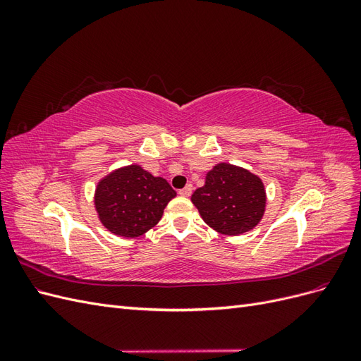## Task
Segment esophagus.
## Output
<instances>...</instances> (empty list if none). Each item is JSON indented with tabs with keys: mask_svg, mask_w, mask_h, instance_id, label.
<instances>
[{
	"mask_svg": "<svg viewBox=\"0 0 361 361\" xmlns=\"http://www.w3.org/2000/svg\"><path fill=\"white\" fill-rule=\"evenodd\" d=\"M191 192H192V187H191V185H187V187H185L183 190L179 191V194L182 195V197H190Z\"/></svg>",
	"mask_w": 361,
	"mask_h": 361,
	"instance_id": "1",
	"label": "esophagus"
}]
</instances>
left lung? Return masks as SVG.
Listing matches in <instances>:
<instances>
[{
	"label": "left lung",
	"instance_id": "8db88e82",
	"mask_svg": "<svg viewBox=\"0 0 361 361\" xmlns=\"http://www.w3.org/2000/svg\"><path fill=\"white\" fill-rule=\"evenodd\" d=\"M203 221L221 235L236 236L255 228L265 214L264 182L251 171L220 162L207 171L202 188L191 195Z\"/></svg>",
	"mask_w": 361,
	"mask_h": 361
}]
</instances>
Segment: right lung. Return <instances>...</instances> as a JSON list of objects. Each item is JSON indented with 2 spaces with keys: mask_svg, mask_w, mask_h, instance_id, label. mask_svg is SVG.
<instances>
[{
  "mask_svg": "<svg viewBox=\"0 0 361 361\" xmlns=\"http://www.w3.org/2000/svg\"><path fill=\"white\" fill-rule=\"evenodd\" d=\"M176 197L170 183L133 164L97 182L94 207L105 228L123 238H137L158 224L167 203Z\"/></svg>",
  "mask_w": 361,
  "mask_h": 361,
  "instance_id": "add662e5",
  "label": "right lung"
}]
</instances>
